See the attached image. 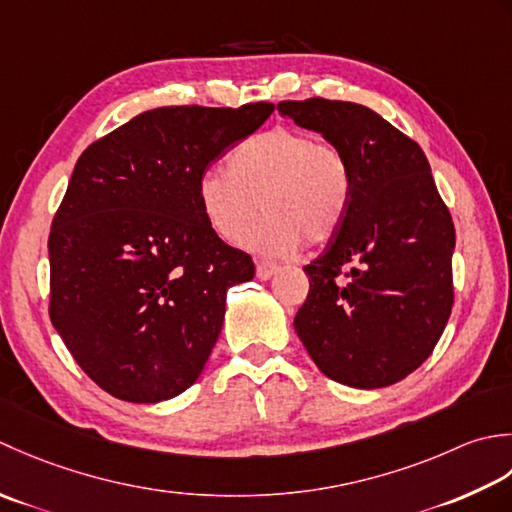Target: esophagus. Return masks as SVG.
I'll return each mask as SVG.
<instances>
[{"instance_id": "obj_1", "label": "esophagus", "mask_w": 512, "mask_h": 512, "mask_svg": "<svg viewBox=\"0 0 512 512\" xmlns=\"http://www.w3.org/2000/svg\"><path fill=\"white\" fill-rule=\"evenodd\" d=\"M278 271V265L276 263H267V260H260V263L256 265V276L260 278V280H267V278H271Z\"/></svg>"}]
</instances>
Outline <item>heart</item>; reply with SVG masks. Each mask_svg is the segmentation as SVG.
<instances>
[{"label": "heart", "instance_id": "obj_1", "mask_svg": "<svg viewBox=\"0 0 512 512\" xmlns=\"http://www.w3.org/2000/svg\"><path fill=\"white\" fill-rule=\"evenodd\" d=\"M353 176L347 156L314 134L271 128L238 143L229 170H207L198 179V203L207 225L223 243L252 234L256 252L287 256L307 245H327L347 218Z\"/></svg>", "mask_w": 512, "mask_h": 512}]
</instances>
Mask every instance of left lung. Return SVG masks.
<instances>
[{"mask_svg": "<svg viewBox=\"0 0 512 512\" xmlns=\"http://www.w3.org/2000/svg\"><path fill=\"white\" fill-rule=\"evenodd\" d=\"M278 110L340 148L353 176L340 232L305 267L294 329L327 378L389 387L431 356L451 316L453 218L420 145L378 112L320 97Z\"/></svg>", "mask_w": 512, "mask_h": 512, "instance_id": "1", "label": "left lung"}]
</instances>
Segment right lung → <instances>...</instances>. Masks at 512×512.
<instances>
[{"instance_id":"right-lung-1","label":"right lung","mask_w":512,"mask_h":512,"mask_svg":"<svg viewBox=\"0 0 512 512\" xmlns=\"http://www.w3.org/2000/svg\"><path fill=\"white\" fill-rule=\"evenodd\" d=\"M274 103L154 108L88 145L52 218L50 320L103 391L154 404L190 389L254 260L207 225L198 179Z\"/></svg>"}]
</instances>
